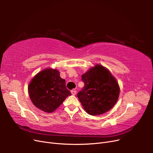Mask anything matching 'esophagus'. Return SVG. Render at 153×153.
<instances>
[{
	"label": "esophagus",
	"mask_w": 153,
	"mask_h": 153,
	"mask_svg": "<svg viewBox=\"0 0 153 153\" xmlns=\"http://www.w3.org/2000/svg\"><path fill=\"white\" fill-rule=\"evenodd\" d=\"M71 94H72L73 95H75V94H76V91L75 90H72V91H71Z\"/></svg>",
	"instance_id": "esophagus-1"
}]
</instances>
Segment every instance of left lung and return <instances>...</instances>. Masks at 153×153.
I'll return each mask as SVG.
<instances>
[{"label": "left lung", "instance_id": "1", "mask_svg": "<svg viewBox=\"0 0 153 153\" xmlns=\"http://www.w3.org/2000/svg\"><path fill=\"white\" fill-rule=\"evenodd\" d=\"M85 86L77 94L87 114L98 115L108 112L116 103L120 88L107 69L96 64L82 75Z\"/></svg>", "mask_w": 153, "mask_h": 153}]
</instances>
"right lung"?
I'll list each match as a JSON object with an SVG mask.
<instances>
[{"label": "right lung", "mask_w": 153, "mask_h": 153, "mask_svg": "<svg viewBox=\"0 0 153 153\" xmlns=\"http://www.w3.org/2000/svg\"><path fill=\"white\" fill-rule=\"evenodd\" d=\"M30 98L37 108L51 113L56 110L71 94L66 81L55 69H45L37 74L28 87Z\"/></svg>", "instance_id": "1"}]
</instances>
